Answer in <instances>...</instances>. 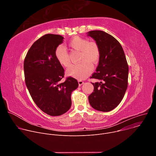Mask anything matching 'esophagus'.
I'll return each instance as SVG.
<instances>
[{
  "instance_id": "1",
  "label": "esophagus",
  "mask_w": 156,
  "mask_h": 156,
  "mask_svg": "<svg viewBox=\"0 0 156 156\" xmlns=\"http://www.w3.org/2000/svg\"><path fill=\"white\" fill-rule=\"evenodd\" d=\"M83 83H84V81H83L82 80H78V84L80 86H81L82 84H83Z\"/></svg>"
}]
</instances>
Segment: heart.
Wrapping results in <instances>:
<instances>
[{
	"instance_id": "b5f03b06",
	"label": "heart",
	"mask_w": 156,
	"mask_h": 156,
	"mask_svg": "<svg viewBox=\"0 0 156 156\" xmlns=\"http://www.w3.org/2000/svg\"><path fill=\"white\" fill-rule=\"evenodd\" d=\"M67 46L72 51L79 52L78 61L80 62L72 65L66 70V74L78 79L86 78L92 72L91 64L96 65L99 60L101 51L98 44L94 41H88L85 38L75 36L67 43ZM54 55L60 65L64 67L69 66V56L63 47L58 46Z\"/></svg>"
}]
</instances>
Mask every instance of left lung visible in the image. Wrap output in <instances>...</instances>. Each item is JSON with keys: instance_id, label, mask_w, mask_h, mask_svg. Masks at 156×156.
Returning <instances> with one entry per match:
<instances>
[{"instance_id": "obj_1", "label": "left lung", "mask_w": 156, "mask_h": 156, "mask_svg": "<svg viewBox=\"0 0 156 156\" xmlns=\"http://www.w3.org/2000/svg\"><path fill=\"white\" fill-rule=\"evenodd\" d=\"M87 36L98 44L101 57L96 73L91 78L99 80L92 83L94 91L88 97L94 109L108 112L122 101L128 86V65L120 42L103 31H91Z\"/></svg>"}]
</instances>
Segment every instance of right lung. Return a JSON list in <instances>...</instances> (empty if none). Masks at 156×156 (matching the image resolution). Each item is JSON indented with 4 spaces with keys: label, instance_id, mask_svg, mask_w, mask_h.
Listing matches in <instances>:
<instances>
[{
    "label": "right lung",
    "instance_id": "1",
    "mask_svg": "<svg viewBox=\"0 0 156 156\" xmlns=\"http://www.w3.org/2000/svg\"><path fill=\"white\" fill-rule=\"evenodd\" d=\"M63 37L48 34L35 41L25 57V83L36 105L51 116L61 115L70 109L71 94L78 86L77 80L64 77V69L55 58L54 52Z\"/></svg>",
    "mask_w": 156,
    "mask_h": 156
}]
</instances>
